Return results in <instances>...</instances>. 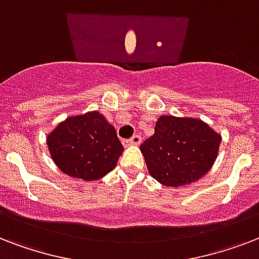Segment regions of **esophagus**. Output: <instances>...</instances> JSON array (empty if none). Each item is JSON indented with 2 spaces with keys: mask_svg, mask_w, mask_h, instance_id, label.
I'll use <instances>...</instances> for the list:
<instances>
[{
  "mask_svg": "<svg viewBox=\"0 0 259 259\" xmlns=\"http://www.w3.org/2000/svg\"><path fill=\"white\" fill-rule=\"evenodd\" d=\"M122 142H123V145H125V146L138 145V144H141V136L136 134V136H133V137L129 138V140H123Z\"/></svg>",
  "mask_w": 259,
  "mask_h": 259,
  "instance_id": "obj_1",
  "label": "esophagus"
}]
</instances>
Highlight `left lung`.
<instances>
[{
	"mask_svg": "<svg viewBox=\"0 0 259 259\" xmlns=\"http://www.w3.org/2000/svg\"><path fill=\"white\" fill-rule=\"evenodd\" d=\"M221 141V134L197 118L161 115L140 149L150 176L166 187H179L212 168Z\"/></svg>",
	"mask_w": 259,
	"mask_h": 259,
	"instance_id": "8db88e82",
	"label": "left lung"
}]
</instances>
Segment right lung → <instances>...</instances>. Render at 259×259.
<instances>
[{
  "mask_svg": "<svg viewBox=\"0 0 259 259\" xmlns=\"http://www.w3.org/2000/svg\"><path fill=\"white\" fill-rule=\"evenodd\" d=\"M54 162L62 172L86 181L99 180L115 168L123 146L99 111L68 117L47 137Z\"/></svg>",
  "mask_w": 259,
  "mask_h": 259,
  "instance_id": "obj_1",
  "label": "right lung"
}]
</instances>
